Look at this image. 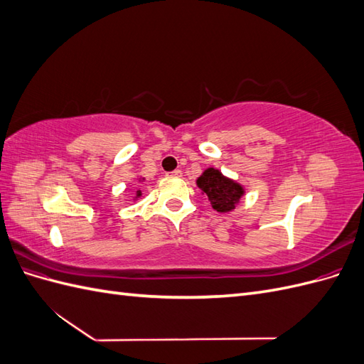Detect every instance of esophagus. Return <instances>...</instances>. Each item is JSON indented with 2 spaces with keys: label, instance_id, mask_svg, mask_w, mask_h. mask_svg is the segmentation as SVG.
Returning a JSON list of instances; mask_svg holds the SVG:
<instances>
[{
  "label": "esophagus",
  "instance_id": "esophagus-1",
  "mask_svg": "<svg viewBox=\"0 0 364 364\" xmlns=\"http://www.w3.org/2000/svg\"><path fill=\"white\" fill-rule=\"evenodd\" d=\"M171 176H174V178H181L182 176V171L179 168H176L174 171H171Z\"/></svg>",
  "mask_w": 364,
  "mask_h": 364
}]
</instances>
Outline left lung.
I'll return each instance as SVG.
<instances>
[{"mask_svg":"<svg viewBox=\"0 0 364 364\" xmlns=\"http://www.w3.org/2000/svg\"><path fill=\"white\" fill-rule=\"evenodd\" d=\"M197 186L208 196L211 206L218 213L232 211L241 196L245 194L243 186L230 181L215 168H208L197 179Z\"/></svg>","mask_w":364,"mask_h":364,"instance_id":"8db88e82","label":"left lung"}]
</instances>
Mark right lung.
Returning a JSON list of instances; mask_svg holds the SVG:
<instances>
[{"label": "right lung", "mask_w": 364, "mask_h": 364, "mask_svg": "<svg viewBox=\"0 0 364 364\" xmlns=\"http://www.w3.org/2000/svg\"><path fill=\"white\" fill-rule=\"evenodd\" d=\"M136 196H141V191H138V193H136Z\"/></svg>", "instance_id": "obj_1"}]
</instances>
